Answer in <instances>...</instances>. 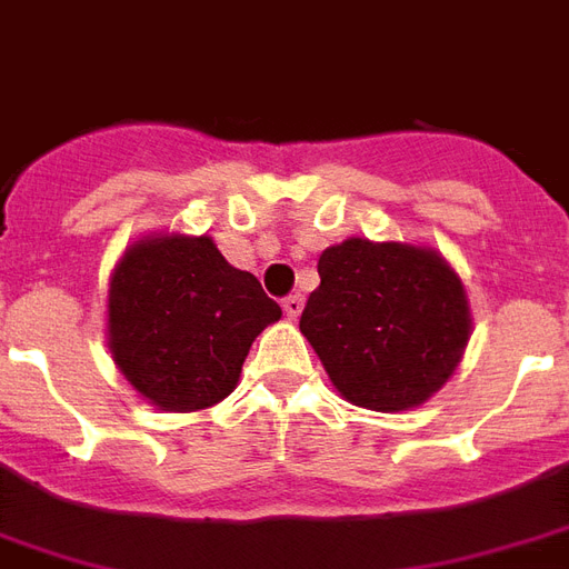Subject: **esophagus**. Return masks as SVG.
<instances>
[{"mask_svg":"<svg viewBox=\"0 0 569 569\" xmlns=\"http://www.w3.org/2000/svg\"><path fill=\"white\" fill-rule=\"evenodd\" d=\"M303 310V295H289V298H283V313L289 316V319H298Z\"/></svg>","mask_w":569,"mask_h":569,"instance_id":"esophagus-1","label":"esophagus"}]
</instances>
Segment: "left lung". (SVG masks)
<instances>
[{
    "label": "left lung",
    "mask_w": 569,
    "mask_h": 569,
    "mask_svg": "<svg viewBox=\"0 0 569 569\" xmlns=\"http://www.w3.org/2000/svg\"><path fill=\"white\" fill-rule=\"evenodd\" d=\"M319 277L301 333L342 400L406 411L453 376L471 337V307L436 247L346 238L319 256Z\"/></svg>",
    "instance_id": "obj_1"
}]
</instances>
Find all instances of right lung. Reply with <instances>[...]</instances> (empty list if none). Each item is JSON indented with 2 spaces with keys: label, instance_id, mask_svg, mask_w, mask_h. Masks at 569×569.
Listing matches in <instances>:
<instances>
[{
  "label": "right lung",
  "instance_id": "1",
  "mask_svg": "<svg viewBox=\"0 0 569 569\" xmlns=\"http://www.w3.org/2000/svg\"><path fill=\"white\" fill-rule=\"evenodd\" d=\"M280 316L211 236L151 232L112 268L107 346L140 397L184 415L236 390L250 346Z\"/></svg>",
  "mask_w": 569,
  "mask_h": 569
}]
</instances>
